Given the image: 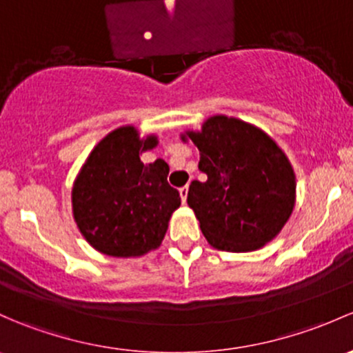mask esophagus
Listing matches in <instances>:
<instances>
[{
  "label": "esophagus",
  "instance_id": "obj_1",
  "mask_svg": "<svg viewBox=\"0 0 353 353\" xmlns=\"http://www.w3.org/2000/svg\"><path fill=\"white\" fill-rule=\"evenodd\" d=\"M188 191H189L188 186H184V188L179 189V194H181V199H183V203H186V199H188Z\"/></svg>",
  "mask_w": 353,
  "mask_h": 353
}]
</instances>
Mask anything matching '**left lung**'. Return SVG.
<instances>
[{
    "instance_id": "1",
    "label": "left lung",
    "mask_w": 353,
    "mask_h": 353,
    "mask_svg": "<svg viewBox=\"0 0 353 353\" xmlns=\"http://www.w3.org/2000/svg\"><path fill=\"white\" fill-rule=\"evenodd\" d=\"M206 181H192L188 205L218 250L252 252L276 239L294 208L296 177L284 152L261 128L223 114L186 132Z\"/></svg>"
}]
</instances>
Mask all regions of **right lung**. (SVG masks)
Listing matches in <instances>:
<instances>
[{
	"mask_svg": "<svg viewBox=\"0 0 353 353\" xmlns=\"http://www.w3.org/2000/svg\"><path fill=\"white\" fill-rule=\"evenodd\" d=\"M155 145L157 137L140 139L135 127L113 130L92 148L74 181V220L101 254L139 257L164 240L181 196L167 183L169 165L162 159L140 161Z\"/></svg>",
	"mask_w": 353,
	"mask_h": 353,
	"instance_id": "1",
	"label": "right lung"
}]
</instances>
